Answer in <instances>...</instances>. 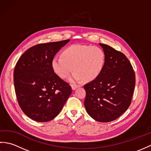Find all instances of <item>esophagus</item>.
I'll return each instance as SVG.
<instances>
[{"label":"esophagus","instance_id":"34e87169","mask_svg":"<svg viewBox=\"0 0 151 151\" xmlns=\"http://www.w3.org/2000/svg\"><path fill=\"white\" fill-rule=\"evenodd\" d=\"M80 86H81L76 85V84H72V85H71V88H72L73 90H75V89H76L77 88H79Z\"/></svg>","mask_w":151,"mask_h":151}]
</instances>
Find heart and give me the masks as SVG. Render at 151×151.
Returning <instances> with one entry per match:
<instances>
[{
	"instance_id": "b5f03b06",
	"label": "heart",
	"mask_w": 151,
	"mask_h": 151,
	"mask_svg": "<svg viewBox=\"0 0 151 151\" xmlns=\"http://www.w3.org/2000/svg\"><path fill=\"white\" fill-rule=\"evenodd\" d=\"M62 57H54L52 67L56 75L62 78L73 73L72 81L86 82L97 78L106 63V54L101 48L87 45H73L62 51Z\"/></svg>"
}]
</instances>
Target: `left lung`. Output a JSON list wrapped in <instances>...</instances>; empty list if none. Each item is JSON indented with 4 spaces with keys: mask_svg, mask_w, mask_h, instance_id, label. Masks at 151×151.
I'll return each instance as SVG.
<instances>
[{
    "mask_svg": "<svg viewBox=\"0 0 151 151\" xmlns=\"http://www.w3.org/2000/svg\"><path fill=\"white\" fill-rule=\"evenodd\" d=\"M106 54L103 70L97 78L84 85V106L95 121L107 123L120 117L130 106L136 77L124 54L99 43Z\"/></svg>",
    "mask_w": 151,
    "mask_h": 151,
    "instance_id": "left-lung-1",
    "label": "left lung"
}]
</instances>
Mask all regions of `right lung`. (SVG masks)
<instances>
[{
  "mask_svg": "<svg viewBox=\"0 0 151 151\" xmlns=\"http://www.w3.org/2000/svg\"><path fill=\"white\" fill-rule=\"evenodd\" d=\"M70 40L38 44L19 59L14 73L19 106L28 117L47 122L59 114L72 93L71 87L54 73L52 61Z\"/></svg>",
  "mask_w": 151,
  "mask_h": 151,
  "instance_id": "obj_1",
  "label": "right lung"
}]
</instances>
